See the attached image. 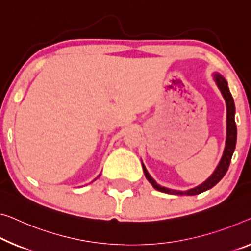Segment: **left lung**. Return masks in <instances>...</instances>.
Segmentation results:
<instances>
[{
    "instance_id": "obj_1",
    "label": "left lung",
    "mask_w": 251,
    "mask_h": 251,
    "mask_svg": "<svg viewBox=\"0 0 251 251\" xmlns=\"http://www.w3.org/2000/svg\"><path fill=\"white\" fill-rule=\"evenodd\" d=\"M213 79L215 84H217L218 88L221 92V94L223 96L226 101V147L225 150H223V155L220 159V163L218 164L217 168L213 172L209 178H207L205 182H203L202 184L198 185V186L190 188V190L186 191H177V190H172V188L161 186V185L158 184L155 179L152 178L151 176L146 168V166L144 163L141 161L142 164V168H144V173L146 178L148 179V182L152 185V187L155 190L163 192V193H167V194H173V195H198L200 193H203L207 190H210L213 186H215L220 180L222 179V177L226 175V173L228 172L231 158H232L233 151L236 149V144H237V126H236V121H234V114H236V106H234V101L232 95L230 93L229 86H228V82H226V78L223 76H221L219 73H215L213 75Z\"/></svg>"
}]
</instances>
